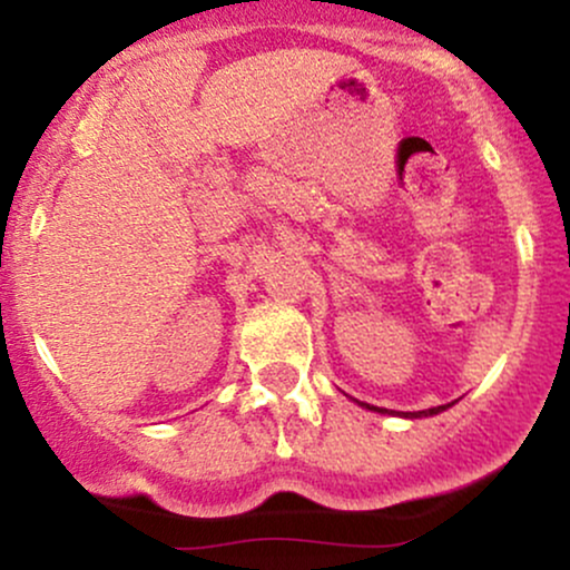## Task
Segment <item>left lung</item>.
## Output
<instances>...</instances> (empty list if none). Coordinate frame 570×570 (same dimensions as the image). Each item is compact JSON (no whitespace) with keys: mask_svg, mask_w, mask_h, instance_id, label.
I'll use <instances>...</instances> for the list:
<instances>
[{"mask_svg":"<svg viewBox=\"0 0 570 570\" xmlns=\"http://www.w3.org/2000/svg\"><path fill=\"white\" fill-rule=\"evenodd\" d=\"M364 404V402H362ZM364 407H370V404H364ZM450 404H442V407H431V410H421V412H410L407 417H423V415H436V412H442V410H448ZM370 410H377V407H370ZM377 412H389V410H377Z\"/></svg>","mask_w":570,"mask_h":570,"instance_id":"left-lung-1","label":"left lung"}]
</instances>
